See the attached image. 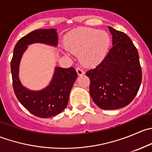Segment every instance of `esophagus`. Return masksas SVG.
Here are the masks:
<instances>
[{
  "label": "esophagus",
  "instance_id": "34e87169",
  "mask_svg": "<svg viewBox=\"0 0 152 152\" xmlns=\"http://www.w3.org/2000/svg\"><path fill=\"white\" fill-rule=\"evenodd\" d=\"M76 72H77V74L79 75V76H82V75L85 74V72H84L82 69L79 68V67H77V68L76 69Z\"/></svg>",
  "mask_w": 152,
  "mask_h": 152
}]
</instances>
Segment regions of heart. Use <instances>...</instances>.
Wrapping results in <instances>:
<instances>
[{
    "label": "heart",
    "mask_w": 152,
    "mask_h": 152,
    "mask_svg": "<svg viewBox=\"0 0 152 152\" xmlns=\"http://www.w3.org/2000/svg\"><path fill=\"white\" fill-rule=\"evenodd\" d=\"M110 45L107 32L90 28L75 29L67 34L66 47L79 53V61L85 66H94L104 58Z\"/></svg>",
    "instance_id": "obj_1"
}]
</instances>
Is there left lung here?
I'll list each match as a JSON object with an SVG mask.
<instances>
[{"label": "left lung", "mask_w": 152, "mask_h": 152, "mask_svg": "<svg viewBox=\"0 0 152 152\" xmlns=\"http://www.w3.org/2000/svg\"><path fill=\"white\" fill-rule=\"evenodd\" d=\"M113 47L100 64L86 72L90 80V93L102 110L126 107L137 95L142 81L137 48L122 31L108 26Z\"/></svg>", "instance_id": "8db88e82"}]
</instances>
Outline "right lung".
<instances>
[{
  "label": "right lung",
  "mask_w": 152,
  "mask_h": 152,
  "mask_svg": "<svg viewBox=\"0 0 152 152\" xmlns=\"http://www.w3.org/2000/svg\"><path fill=\"white\" fill-rule=\"evenodd\" d=\"M42 43L50 46L58 45L56 29H37L19 39L14 48L11 61L12 82L18 101L31 114L39 118L53 117L67 107L69 95L77 78L73 67L62 68L56 66L49 85L40 90H31L24 87L19 78L21 58L29 45Z\"/></svg>",
  "instance_id": "obj_1"
}]
</instances>
